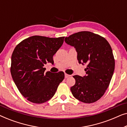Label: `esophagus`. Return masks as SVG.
<instances>
[{
    "instance_id": "esophagus-1",
    "label": "esophagus",
    "mask_w": 127,
    "mask_h": 127,
    "mask_svg": "<svg viewBox=\"0 0 127 127\" xmlns=\"http://www.w3.org/2000/svg\"><path fill=\"white\" fill-rule=\"evenodd\" d=\"M70 75H69V74H67V73H65V78H67V77H70Z\"/></svg>"
}]
</instances>
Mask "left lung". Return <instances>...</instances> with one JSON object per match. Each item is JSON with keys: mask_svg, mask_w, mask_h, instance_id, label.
<instances>
[{"mask_svg": "<svg viewBox=\"0 0 127 127\" xmlns=\"http://www.w3.org/2000/svg\"><path fill=\"white\" fill-rule=\"evenodd\" d=\"M77 53L79 63L87 64L86 75L73 76L75 84L70 88L74 98L86 103L97 101L108 88L113 74L115 61L108 41L88 31L74 33L65 39Z\"/></svg>", "mask_w": 127, "mask_h": 127, "instance_id": "1", "label": "left lung"}]
</instances>
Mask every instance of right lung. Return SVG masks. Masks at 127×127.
I'll return each instance as SVG.
<instances>
[{"label": "right lung", "instance_id": "obj_1", "mask_svg": "<svg viewBox=\"0 0 127 127\" xmlns=\"http://www.w3.org/2000/svg\"><path fill=\"white\" fill-rule=\"evenodd\" d=\"M65 37L33 36L17 45L11 55L10 72L20 93L28 100L43 103L50 100L65 77L63 72H44V64H53V55Z\"/></svg>", "mask_w": 127, "mask_h": 127}]
</instances>
